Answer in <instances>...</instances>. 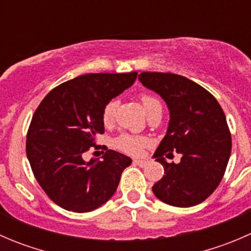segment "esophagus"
<instances>
[{
  "instance_id": "obj_1",
  "label": "esophagus",
  "mask_w": 251,
  "mask_h": 251,
  "mask_svg": "<svg viewBox=\"0 0 251 251\" xmlns=\"http://www.w3.org/2000/svg\"><path fill=\"white\" fill-rule=\"evenodd\" d=\"M133 163H135L136 165L141 166V168H144V166H146L147 164H148V161H147V160H142V159H135V160H133Z\"/></svg>"
}]
</instances>
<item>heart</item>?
I'll list each match as a JSON object with an SVG mask.
<instances>
[{
  "instance_id": "heart-1",
  "label": "heart",
  "mask_w": 251,
  "mask_h": 251,
  "mask_svg": "<svg viewBox=\"0 0 251 251\" xmlns=\"http://www.w3.org/2000/svg\"><path fill=\"white\" fill-rule=\"evenodd\" d=\"M142 103H143V107L144 109H146L147 114L151 110L155 109V108H161L160 100H159L158 98L153 97V96H142ZM115 100H110V102H108L107 104H105V107L103 108L102 120L105 125H109L110 123H113L114 115H115ZM147 143H148L147 138L141 137V136L127 135V133L120 135L119 137L115 138V141H114V144H115L116 148L128 154H140L142 148H143Z\"/></svg>"
}]
</instances>
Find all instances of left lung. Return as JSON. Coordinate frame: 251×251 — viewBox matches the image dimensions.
Returning a JSON list of instances; mask_svg holds the SVG:
<instances>
[{
	"label": "left lung",
	"mask_w": 251,
	"mask_h": 251,
	"mask_svg": "<svg viewBox=\"0 0 251 251\" xmlns=\"http://www.w3.org/2000/svg\"><path fill=\"white\" fill-rule=\"evenodd\" d=\"M138 80L163 98L170 113L166 135L153 155L165 174L151 188L154 196L173 206L201 204L217 188L231 155L232 138L221 105L181 75L144 72ZM174 150L182 155L178 164L163 158Z\"/></svg>",
	"instance_id": "1"
}]
</instances>
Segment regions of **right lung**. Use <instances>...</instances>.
<instances>
[{
  "instance_id": "right-lung-1",
  "label": "right lung",
  "mask_w": 251,
  "mask_h": 251,
  "mask_svg": "<svg viewBox=\"0 0 251 251\" xmlns=\"http://www.w3.org/2000/svg\"><path fill=\"white\" fill-rule=\"evenodd\" d=\"M137 73L86 74L53 88L40 103L26 136V155L40 186L60 207L88 212L115 193L128 156L107 151L103 160L83 153L104 132L103 108L133 85Z\"/></svg>"
}]
</instances>
